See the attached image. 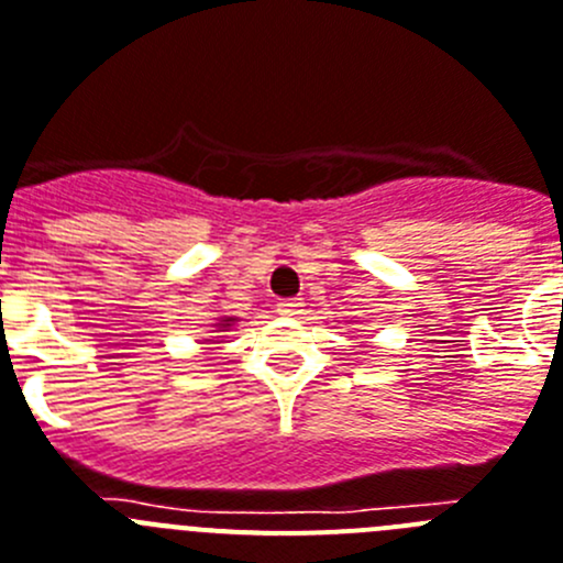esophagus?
<instances>
[{
    "mask_svg": "<svg viewBox=\"0 0 563 563\" xmlns=\"http://www.w3.org/2000/svg\"><path fill=\"white\" fill-rule=\"evenodd\" d=\"M300 306H302V302H297V300H280V302H277V314L297 317V314H300Z\"/></svg>",
    "mask_w": 563,
    "mask_h": 563,
    "instance_id": "34e87169",
    "label": "esophagus"
}]
</instances>
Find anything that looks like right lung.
<instances>
[{
    "mask_svg": "<svg viewBox=\"0 0 563 563\" xmlns=\"http://www.w3.org/2000/svg\"><path fill=\"white\" fill-rule=\"evenodd\" d=\"M234 322H238V317H218V320H214L212 325H214V331H229L234 325Z\"/></svg>",
    "mask_w": 563,
    "mask_h": 563,
    "instance_id": "add662e5",
    "label": "right lung"
}]
</instances>
